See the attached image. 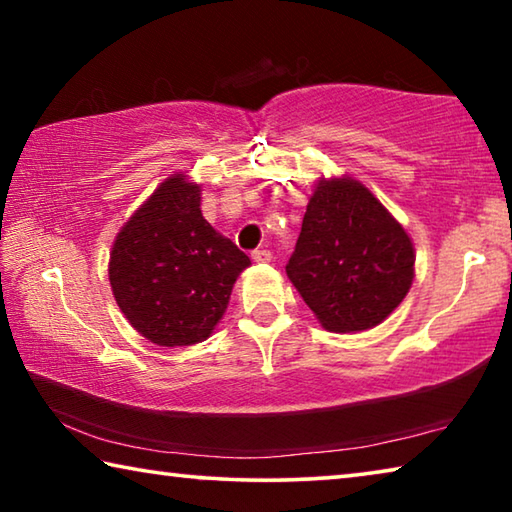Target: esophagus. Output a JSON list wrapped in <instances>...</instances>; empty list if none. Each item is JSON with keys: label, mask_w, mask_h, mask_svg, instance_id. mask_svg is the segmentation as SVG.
Returning a JSON list of instances; mask_svg holds the SVG:
<instances>
[{"label": "esophagus", "mask_w": 512, "mask_h": 512, "mask_svg": "<svg viewBox=\"0 0 512 512\" xmlns=\"http://www.w3.org/2000/svg\"><path fill=\"white\" fill-rule=\"evenodd\" d=\"M253 259H255V262H271L273 255H271V250L259 248V250H253Z\"/></svg>", "instance_id": "1"}]
</instances>
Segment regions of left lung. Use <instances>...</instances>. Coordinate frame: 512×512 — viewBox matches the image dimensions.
<instances>
[{"label":"left lung","instance_id":"left-lung-1","mask_svg":"<svg viewBox=\"0 0 512 512\" xmlns=\"http://www.w3.org/2000/svg\"><path fill=\"white\" fill-rule=\"evenodd\" d=\"M287 275L325 329L363 332L406 298L415 248L366 185L350 176L320 178Z\"/></svg>","mask_w":512,"mask_h":512}]
</instances>
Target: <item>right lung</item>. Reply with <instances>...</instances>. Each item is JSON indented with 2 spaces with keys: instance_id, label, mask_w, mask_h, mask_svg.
Returning <instances> with one entry per match:
<instances>
[{
  "instance_id": "obj_1",
  "label": "right lung",
  "mask_w": 512,
  "mask_h": 512,
  "mask_svg": "<svg viewBox=\"0 0 512 512\" xmlns=\"http://www.w3.org/2000/svg\"><path fill=\"white\" fill-rule=\"evenodd\" d=\"M246 253L201 212V185L164 178L117 232L108 280L121 314L162 348L205 341L228 309Z\"/></svg>"
}]
</instances>
